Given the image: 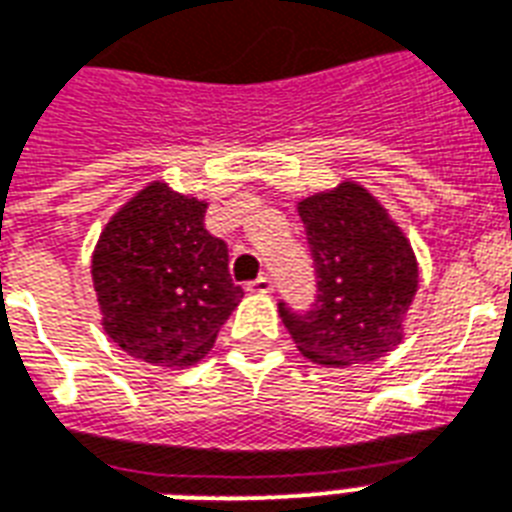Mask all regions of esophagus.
<instances>
[{
  "instance_id": "obj_1",
  "label": "esophagus",
  "mask_w": 512,
  "mask_h": 512,
  "mask_svg": "<svg viewBox=\"0 0 512 512\" xmlns=\"http://www.w3.org/2000/svg\"><path fill=\"white\" fill-rule=\"evenodd\" d=\"M247 290L249 292H260V295H265V292H273V279L263 273V276H257L255 282L247 284Z\"/></svg>"
}]
</instances>
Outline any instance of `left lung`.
<instances>
[{
  "mask_svg": "<svg viewBox=\"0 0 512 512\" xmlns=\"http://www.w3.org/2000/svg\"><path fill=\"white\" fill-rule=\"evenodd\" d=\"M317 298L306 311L279 303L303 357L349 368L386 357L403 341V319L419 287V265L403 230L360 185L343 182L298 206Z\"/></svg>",
  "mask_w": 512,
  "mask_h": 512,
  "instance_id": "left-lung-1",
  "label": "left lung"
}]
</instances>
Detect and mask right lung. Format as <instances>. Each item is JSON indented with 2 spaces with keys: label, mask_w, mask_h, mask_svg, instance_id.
<instances>
[{
  "label": "right lung",
  "mask_w": 512,
  "mask_h": 512,
  "mask_svg": "<svg viewBox=\"0 0 512 512\" xmlns=\"http://www.w3.org/2000/svg\"><path fill=\"white\" fill-rule=\"evenodd\" d=\"M204 214V201L152 182L101 233L91 271L104 330L136 360L193 365L244 298Z\"/></svg>",
  "instance_id": "add662e5"
}]
</instances>
